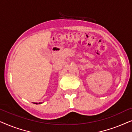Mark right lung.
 I'll return each mask as SVG.
<instances>
[{"instance_id":"right-lung-1","label":"right lung","mask_w":132,"mask_h":132,"mask_svg":"<svg viewBox=\"0 0 132 132\" xmlns=\"http://www.w3.org/2000/svg\"><path fill=\"white\" fill-rule=\"evenodd\" d=\"M34 103L37 104H41V103Z\"/></svg>"}]
</instances>
